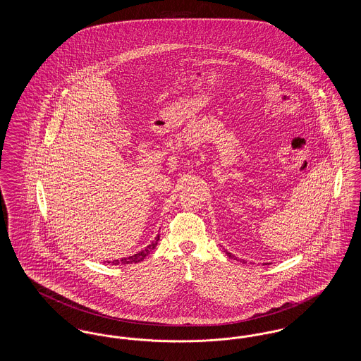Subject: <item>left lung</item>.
Wrapping results in <instances>:
<instances>
[{
	"label": "left lung",
	"mask_w": 361,
	"mask_h": 361,
	"mask_svg": "<svg viewBox=\"0 0 361 361\" xmlns=\"http://www.w3.org/2000/svg\"><path fill=\"white\" fill-rule=\"evenodd\" d=\"M226 255H227V256H228V257L230 258H234V259H237V257H235L234 255H231V253H228V252H226ZM238 261H242V262H245L243 259H238Z\"/></svg>",
	"instance_id": "obj_1"
}]
</instances>
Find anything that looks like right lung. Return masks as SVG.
I'll return each instance as SVG.
<instances>
[{"instance_id": "add662e5", "label": "right lung", "mask_w": 361, "mask_h": 361, "mask_svg": "<svg viewBox=\"0 0 361 361\" xmlns=\"http://www.w3.org/2000/svg\"><path fill=\"white\" fill-rule=\"evenodd\" d=\"M158 240H159V234L155 237L154 240H153L149 246H146L143 250L137 252V255L130 256V257L121 258V259L108 261V264H112V265H119V264H121V265H126V264H137V262H140V261H143L145 258L147 257V256L150 255V252H152V250H154V247L157 246Z\"/></svg>"}]
</instances>
